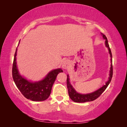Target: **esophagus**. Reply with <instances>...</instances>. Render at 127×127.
<instances>
[{
  "label": "esophagus",
  "mask_w": 127,
  "mask_h": 127,
  "mask_svg": "<svg viewBox=\"0 0 127 127\" xmlns=\"http://www.w3.org/2000/svg\"><path fill=\"white\" fill-rule=\"evenodd\" d=\"M68 67V62L67 61H64L62 64V68L63 69H67Z\"/></svg>",
  "instance_id": "34e87169"
}]
</instances>
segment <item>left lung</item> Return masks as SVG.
<instances>
[{"label":"left lung","instance_id":"8db88e82","mask_svg":"<svg viewBox=\"0 0 127 127\" xmlns=\"http://www.w3.org/2000/svg\"><path fill=\"white\" fill-rule=\"evenodd\" d=\"M102 37L104 39H105V46L106 47H107L109 50V52L111 57V62H112V53L111 50L109 47V45L108 44V41H107V37L104 34L101 33ZM113 75V68H112V64H111V68H110V75L108 81L106 82V84L102 86V87L100 88L98 90L94 92L93 93L86 94H82L77 93V92L75 91L72 86L70 84V82L69 81V75H67V79H66V83H67V87H68V93L70 98L72 100V101L76 102H85L86 101H93L94 100L97 99L98 97L101 95V94L104 92V91L106 90L107 86L110 83L112 77Z\"/></svg>","mask_w":127,"mask_h":127}]
</instances>
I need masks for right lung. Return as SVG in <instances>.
Listing matches in <instances>:
<instances>
[{
	"mask_svg": "<svg viewBox=\"0 0 127 127\" xmlns=\"http://www.w3.org/2000/svg\"><path fill=\"white\" fill-rule=\"evenodd\" d=\"M16 48L12 65V74L15 84L24 96L32 101H40L47 99L51 92L52 86L59 72H63L61 69L50 71L44 79L38 82L28 81L20 74L16 65Z\"/></svg>",
	"mask_w": 127,
	"mask_h": 127,
	"instance_id": "right-lung-1",
	"label": "right lung"
}]
</instances>
